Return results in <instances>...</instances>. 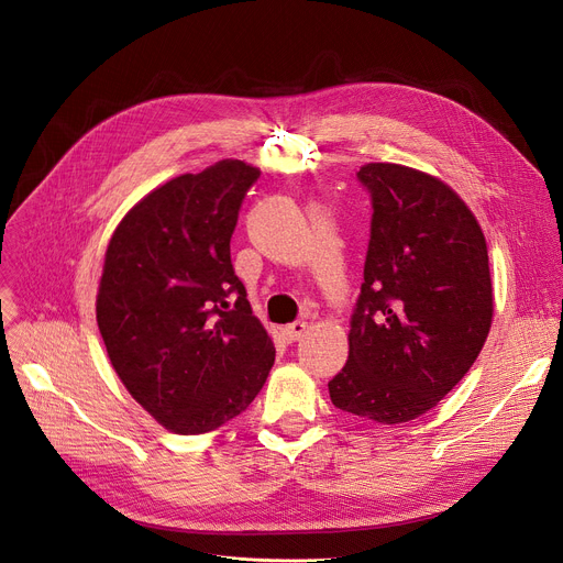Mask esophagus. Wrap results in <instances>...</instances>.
Returning <instances> with one entry per match:
<instances>
[{
    "instance_id": "1",
    "label": "esophagus",
    "mask_w": 563,
    "mask_h": 563,
    "mask_svg": "<svg viewBox=\"0 0 563 563\" xmlns=\"http://www.w3.org/2000/svg\"><path fill=\"white\" fill-rule=\"evenodd\" d=\"M306 329H308L306 321H291V323H287V327L283 329V335H285L287 342H297V340H301L306 335Z\"/></svg>"
}]
</instances>
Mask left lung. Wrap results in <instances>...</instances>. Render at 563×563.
<instances>
[{
    "label": "left lung",
    "mask_w": 563,
    "mask_h": 563,
    "mask_svg": "<svg viewBox=\"0 0 563 563\" xmlns=\"http://www.w3.org/2000/svg\"><path fill=\"white\" fill-rule=\"evenodd\" d=\"M372 225L335 408L380 424L420 418L467 374L488 338L493 285L484 232L435 177L367 164Z\"/></svg>",
    "instance_id": "1"
}]
</instances>
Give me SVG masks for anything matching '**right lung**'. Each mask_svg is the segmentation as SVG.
I'll return each instance as SVG.
<instances>
[{
    "label": "right lung",
    "mask_w": 563,
    "mask_h": 563,
    "mask_svg": "<svg viewBox=\"0 0 563 563\" xmlns=\"http://www.w3.org/2000/svg\"><path fill=\"white\" fill-rule=\"evenodd\" d=\"M260 170L223 159L136 202L107 246L98 327L130 395L194 435L242 416L276 358L230 260Z\"/></svg>",
    "instance_id": "1"
}]
</instances>
